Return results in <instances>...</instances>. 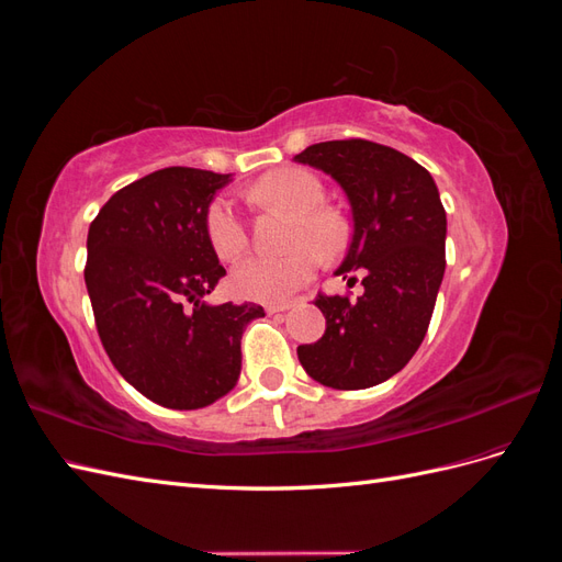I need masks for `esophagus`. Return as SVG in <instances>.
<instances>
[{
  "mask_svg": "<svg viewBox=\"0 0 562 562\" xmlns=\"http://www.w3.org/2000/svg\"><path fill=\"white\" fill-rule=\"evenodd\" d=\"M293 307V304L291 302H279V304H267V314H281V312H288V310H291Z\"/></svg>",
  "mask_w": 562,
  "mask_h": 562,
  "instance_id": "obj_1",
  "label": "esophagus"
}]
</instances>
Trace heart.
Listing matches in <instances>:
<instances>
[{
    "instance_id": "b5f03b06",
    "label": "heart",
    "mask_w": 562,
    "mask_h": 562,
    "mask_svg": "<svg viewBox=\"0 0 562 562\" xmlns=\"http://www.w3.org/2000/svg\"><path fill=\"white\" fill-rule=\"evenodd\" d=\"M262 201L274 203L297 215L293 229L291 252L269 258V255H248L236 262L229 277L232 291L258 302H283L307 285L318 267L321 252H335L347 239V223L333 209L321 206L326 199L321 180L302 168H279V171L262 178L255 190ZM206 239L220 260H236L248 246L246 217L232 196H217L206 213ZM312 240V245H302ZM317 247L314 249L313 246Z\"/></svg>"
}]
</instances>
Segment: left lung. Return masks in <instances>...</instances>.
Returning a JSON list of instances; mask_svg holds the SVG:
<instances>
[{
	"instance_id": "1",
	"label": "left lung",
	"mask_w": 562,
	"mask_h": 562,
	"mask_svg": "<svg viewBox=\"0 0 562 562\" xmlns=\"http://www.w3.org/2000/svg\"><path fill=\"white\" fill-rule=\"evenodd\" d=\"M293 161L342 187L351 241L335 274H363L359 300L316 297L326 333L300 345L297 359L323 386H375L405 368L429 328L446 274L448 220L438 187L415 159L361 138L310 145Z\"/></svg>"
}]
</instances>
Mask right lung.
I'll return each mask as SVG.
<instances>
[{
	"mask_svg": "<svg viewBox=\"0 0 562 562\" xmlns=\"http://www.w3.org/2000/svg\"><path fill=\"white\" fill-rule=\"evenodd\" d=\"M232 173L171 166L112 194L89 227L87 291L100 342L122 378L173 411L236 386L241 335L260 304H209L225 277L206 213Z\"/></svg>",
	"mask_w": 562,
	"mask_h": 562,
	"instance_id": "add662e5",
	"label": "right lung"
}]
</instances>
